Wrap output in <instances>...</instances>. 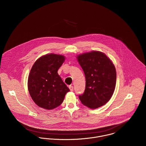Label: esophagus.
Returning a JSON list of instances; mask_svg holds the SVG:
<instances>
[{"mask_svg": "<svg viewBox=\"0 0 146 146\" xmlns=\"http://www.w3.org/2000/svg\"><path fill=\"white\" fill-rule=\"evenodd\" d=\"M69 88L70 91H73V86L72 85H70V86H69Z\"/></svg>", "mask_w": 146, "mask_h": 146, "instance_id": "obj_1", "label": "esophagus"}]
</instances>
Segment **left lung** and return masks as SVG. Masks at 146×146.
I'll use <instances>...</instances> for the list:
<instances>
[{
	"instance_id": "1",
	"label": "left lung",
	"mask_w": 146,
	"mask_h": 146,
	"mask_svg": "<svg viewBox=\"0 0 146 146\" xmlns=\"http://www.w3.org/2000/svg\"><path fill=\"white\" fill-rule=\"evenodd\" d=\"M77 61L85 76V89L79 99L83 105L96 109L112 98L116 83L114 64L104 53L92 51L79 54Z\"/></svg>"
}]
</instances>
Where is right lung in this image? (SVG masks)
<instances>
[{
    "label": "right lung",
    "instance_id": "obj_1",
    "mask_svg": "<svg viewBox=\"0 0 146 146\" xmlns=\"http://www.w3.org/2000/svg\"><path fill=\"white\" fill-rule=\"evenodd\" d=\"M65 57L54 53L39 57L33 64L28 77V90L31 99L39 107L53 110L63 102L70 90L58 74Z\"/></svg>",
    "mask_w": 146,
    "mask_h": 146
}]
</instances>
